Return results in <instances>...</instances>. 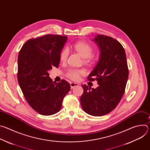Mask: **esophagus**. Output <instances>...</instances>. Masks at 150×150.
<instances>
[{
	"mask_svg": "<svg viewBox=\"0 0 150 150\" xmlns=\"http://www.w3.org/2000/svg\"><path fill=\"white\" fill-rule=\"evenodd\" d=\"M70 85H71V89H72V88H74V87H77V86H78V85H79L78 83H75V82H71V83H70Z\"/></svg>",
	"mask_w": 150,
	"mask_h": 150,
	"instance_id": "34e87169",
	"label": "esophagus"
}]
</instances>
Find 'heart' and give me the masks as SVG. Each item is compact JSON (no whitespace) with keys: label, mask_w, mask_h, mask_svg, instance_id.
I'll return each instance as SVG.
<instances>
[{"label":"heart","mask_w":150,"mask_h":150,"mask_svg":"<svg viewBox=\"0 0 150 150\" xmlns=\"http://www.w3.org/2000/svg\"><path fill=\"white\" fill-rule=\"evenodd\" d=\"M74 50L82 57L84 58V63H88L92 62L95 56L92 54L94 48L88 42L83 41H81L76 42L74 45ZM68 56V50L67 49L64 48L59 54V59L62 62H65L67 60ZM85 74V71L83 69H71L67 74V77L73 81H78L80 76Z\"/></svg>","instance_id":"1"}]
</instances>
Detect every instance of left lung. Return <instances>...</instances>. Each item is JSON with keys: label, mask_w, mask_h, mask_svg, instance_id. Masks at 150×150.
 Returning a JSON list of instances; mask_svg holds the SVG:
<instances>
[{"label": "left lung", "mask_w": 150, "mask_h": 150, "mask_svg": "<svg viewBox=\"0 0 150 150\" xmlns=\"http://www.w3.org/2000/svg\"><path fill=\"white\" fill-rule=\"evenodd\" d=\"M94 41L100 47V57L88 79L97 80L99 86L91 88L82 85L83 93L80 101L84 112L100 116L111 112L120 102L125 93L129 69L125 49L117 40L97 35Z\"/></svg>", "instance_id": "8db88e82"}]
</instances>
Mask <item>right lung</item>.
Returning a JSON list of instances; mask_svg holds the SVG:
<instances>
[{"label":"right lung","mask_w":150,"mask_h":150,"mask_svg":"<svg viewBox=\"0 0 150 150\" xmlns=\"http://www.w3.org/2000/svg\"><path fill=\"white\" fill-rule=\"evenodd\" d=\"M67 38L59 35H45L28 40L19 51V85L29 105L40 115L57 113L71 90L67 81L53 82L49 74L53 67H59V54Z\"/></svg>","instance_id":"add662e5"}]
</instances>
